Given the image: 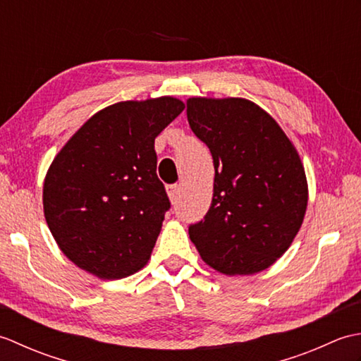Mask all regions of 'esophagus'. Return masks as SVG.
Returning a JSON list of instances; mask_svg holds the SVG:
<instances>
[{
	"label": "esophagus",
	"instance_id": "1",
	"mask_svg": "<svg viewBox=\"0 0 361 361\" xmlns=\"http://www.w3.org/2000/svg\"><path fill=\"white\" fill-rule=\"evenodd\" d=\"M166 190H167V195H169V198H171V202L173 203L176 198H178V195H180V186L178 185H169L167 188H166Z\"/></svg>",
	"mask_w": 361,
	"mask_h": 361
}]
</instances>
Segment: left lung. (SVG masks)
<instances>
[{
    "mask_svg": "<svg viewBox=\"0 0 361 361\" xmlns=\"http://www.w3.org/2000/svg\"><path fill=\"white\" fill-rule=\"evenodd\" d=\"M188 121L211 150L214 194L189 226L202 259L224 274L273 265L293 242L309 190L295 145L270 114L240 97L188 99Z\"/></svg>",
    "mask_w": 361,
    "mask_h": 361,
    "instance_id": "left-lung-1",
    "label": "left lung"
}]
</instances>
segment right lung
Here are the masks:
<instances>
[{"mask_svg":"<svg viewBox=\"0 0 361 361\" xmlns=\"http://www.w3.org/2000/svg\"><path fill=\"white\" fill-rule=\"evenodd\" d=\"M185 110L171 96L97 111L54 158L43 185L46 224L63 255L101 279L149 262L171 208L155 137Z\"/></svg>","mask_w":361,"mask_h":361,"instance_id":"right-lung-1","label":"right lung"}]
</instances>
